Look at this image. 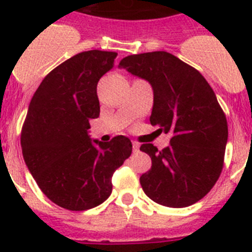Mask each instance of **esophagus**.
Listing matches in <instances>:
<instances>
[{
    "instance_id": "34e87169",
    "label": "esophagus",
    "mask_w": 252,
    "mask_h": 252,
    "mask_svg": "<svg viewBox=\"0 0 252 252\" xmlns=\"http://www.w3.org/2000/svg\"><path fill=\"white\" fill-rule=\"evenodd\" d=\"M132 148H133V152L136 153V152H138V149H140V144L136 141L132 142Z\"/></svg>"
}]
</instances>
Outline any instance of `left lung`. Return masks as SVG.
<instances>
[{
  "label": "left lung",
  "mask_w": 252,
  "mask_h": 252,
  "mask_svg": "<svg viewBox=\"0 0 252 252\" xmlns=\"http://www.w3.org/2000/svg\"><path fill=\"white\" fill-rule=\"evenodd\" d=\"M119 68L144 78L154 94L150 124L171 134L158 150L142 144L152 167L140 183L148 197L170 208L201 200L222 171L227 122L213 89L199 70L165 51L124 57Z\"/></svg>",
  "instance_id": "8db88e82"
}]
</instances>
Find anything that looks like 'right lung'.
Here are the masks:
<instances>
[{
  "label": "right lung",
  "instance_id": "right-lung-1",
  "mask_svg": "<svg viewBox=\"0 0 252 252\" xmlns=\"http://www.w3.org/2000/svg\"><path fill=\"white\" fill-rule=\"evenodd\" d=\"M116 52L86 51L48 73L30 102L22 126L26 166L41 192L59 207L86 211L106 201L115 170L132 153L116 136L91 141L89 120L99 116L98 81L114 66Z\"/></svg>",
  "mask_w": 252,
  "mask_h": 252
}]
</instances>
